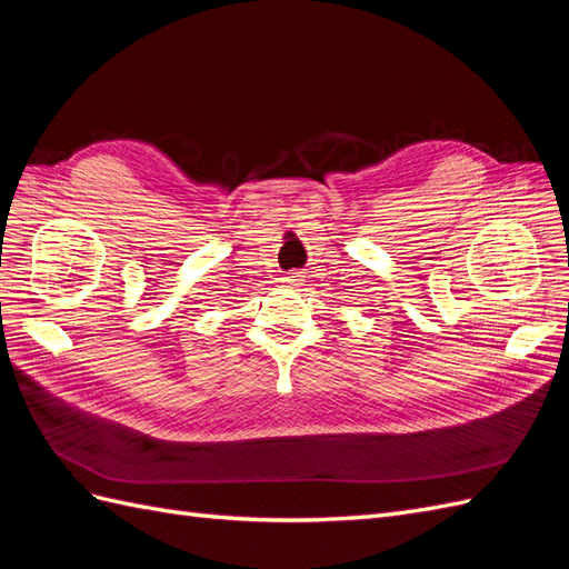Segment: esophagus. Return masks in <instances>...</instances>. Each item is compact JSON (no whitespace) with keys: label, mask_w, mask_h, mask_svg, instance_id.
I'll return each instance as SVG.
<instances>
[{"label":"esophagus","mask_w":569,"mask_h":569,"mask_svg":"<svg viewBox=\"0 0 569 569\" xmlns=\"http://www.w3.org/2000/svg\"><path fill=\"white\" fill-rule=\"evenodd\" d=\"M299 278H301L299 272H287V274H282V284H284V287H297V284L301 282Z\"/></svg>","instance_id":"obj_1"}]
</instances>
